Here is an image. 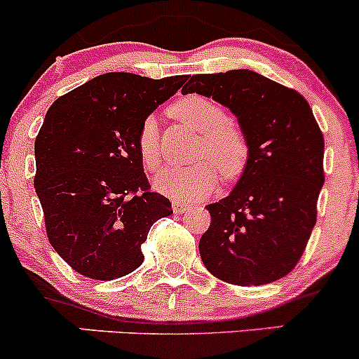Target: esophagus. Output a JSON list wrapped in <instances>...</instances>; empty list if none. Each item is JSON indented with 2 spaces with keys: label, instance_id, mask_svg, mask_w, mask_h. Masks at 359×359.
<instances>
[{
  "label": "esophagus",
  "instance_id": "1",
  "mask_svg": "<svg viewBox=\"0 0 359 359\" xmlns=\"http://www.w3.org/2000/svg\"><path fill=\"white\" fill-rule=\"evenodd\" d=\"M172 208H173V211L177 212V215H182V212H186V210L189 208V204L187 203H182V201H173Z\"/></svg>",
  "mask_w": 359,
  "mask_h": 359
}]
</instances>
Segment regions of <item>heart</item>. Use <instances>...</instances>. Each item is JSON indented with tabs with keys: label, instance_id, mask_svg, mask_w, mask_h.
I'll list each match as a JSON object with an SVG mask.
<instances>
[{
	"label": "heart",
	"instance_id": "obj_1",
	"mask_svg": "<svg viewBox=\"0 0 359 359\" xmlns=\"http://www.w3.org/2000/svg\"><path fill=\"white\" fill-rule=\"evenodd\" d=\"M172 114L203 135L198 155L208 160L191 167L163 168L153 180L161 194L175 199H201L218 186L219 172L226 179H235L243 172L249 160V141L242 129L228 119L223 107L201 95H191L177 102ZM136 147L144 167L156 170L160 165V133L153 116L141 124Z\"/></svg>",
	"mask_w": 359,
	"mask_h": 359
}]
</instances>
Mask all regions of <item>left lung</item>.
<instances>
[{
	"instance_id": "obj_1",
	"label": "left lung",
	"mask_w": 359,
	"mask_h": 359,
	"mask_svg": "<svg viewBox=\"0 0 359 359\" xmlns=\"http://www.w3.org/2000/svg\"><path fill=\"white\" fill-rule=\"evenodd\" d=\"M182 93L230 109L249 141L237 186L206 206L211 224L199 242L203 264L230 285L285 278L305 250L325 180L324 136L309 102L250 69L194 74Z\"/></svg>"
}]
</instances>
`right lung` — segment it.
Segmentation results:
<instances>
[{"label": "right lung", "instance_id": "add662e5", "mask_svg": "<svg viewBox=\"0 0 359 359\" xmlns=\"http://www.w3.org/2000/svg\"><path fill=\"white\" fill-rule=\"evenodd\" d=\"M186 80L105 73L47 110L34 186L47 238L76 273L98 281L133 273L151 224L173 212L149 189L136 140L143 121Z\"/></svg>", "mask_w": 359, "mask_h": 359}]
</instances>
